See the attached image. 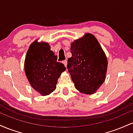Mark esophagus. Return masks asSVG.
<instances>
[{"mask_svg": "<svg viewBox=\"0 0 133 133\" xmlns=\"http://www.w3.org/2000/svg\"><path fill=\"white\" fill-rule=\"evenodd\" d=\"M62 63H63L64 64V65H65V67H67V64H68V62H67L66 60L63 61H62Z\"/></svg>", "mask_w": 133, "mask_h": 133, "instance_id": "esophagus-1", "label": "esophagus"}]
</instances>
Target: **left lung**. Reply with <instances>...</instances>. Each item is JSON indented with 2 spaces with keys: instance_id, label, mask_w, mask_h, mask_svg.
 <instances>
[{
  "instance_id": "8db88e82",
  "label": "left lung",
  "mask_w": 133,
  "mask_h": 133,
  "mask_svg": "<svg viewBox=\"0 0 133 133\" xmlns=\"http://www.w3.org/2000/svg\"><path fill=\"white\" fill-rule=\"evenodd\" d=\"M72 57L67 68L79 91L87 94L95 92L104 81L108 61L103 49L91 34L71 44Z\"/></svg>"
}]
</instances>
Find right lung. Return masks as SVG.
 Segmentation results:
<instances>
[{
    "mask_svg": "<svg viewBox=\"0 0 133 133\" xmlns=\"http://www.w3.org/2000/svg\"><path fill=\"white\" fill-rule=\"evenodd\" d=\"M49 44L35 41L27 52L24 64L25 74L31 86L43 96L56 89L58 78L65 70L64 65L57 61Z\"/></svg>",
    "mask_w": 133,
    "mask_h": 133,
    "instance_id": "obj_1",
    "label": "right lung"
}]
</instances>
